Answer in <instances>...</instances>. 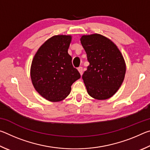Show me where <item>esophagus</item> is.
I'll use <instances>...</instances> for the list:
<instances>
[{
    "label": "esophagus",
    "instance_id": "1",
    "mask_svg": "<svg viewBox=\"0 0 150 150\" xmlns=\"http://www.w3.org/2000/svg\"><path fill=\"white\" fill-rule=\"evenodd\" d=\"M78 71H79V73H80V74L81 75H82L83 74V67H78Z\"/></svg>",
    "mask_w": 150,
    "mask_h": 150
}]
</instances>
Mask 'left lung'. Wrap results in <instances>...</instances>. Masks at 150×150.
I'll list each match as a JSON object with an SVG mask.
<instances>
[{"label":"left lung","instance_id":"obj_1","mask_svg":"<svg viewBox=\"0 0 150 150\" xmlns=\"http://www.w3.org/2000/svg\"><path fill=\"white\" fill-rule=\"evenodd\" d=\"M81 42L89 65L83 74L87 92L98 100L111 97L122 83L126 65L120 50L102 35H83Z\"/></svg>","mask_w":150,"mask_h":150}]
</instances>
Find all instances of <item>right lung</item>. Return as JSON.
I'll return each mask as SVG.
<instances>
[{
  "instance_id": "obj_1",
  "label": "right lung",
  "mask_w": 150,
  "mask_h": 150,
  "mask_svg": "<svg viewBox=\"0 0 150 150\" xmlns=\"http://www.w3.org/2000/svg\"><path fill=\"white\" fill-rule=\"evenodd\" d=\"M71 40L70 35L53 36L39 48L33 59L30 72L33 85L48 100L64 99L73 83L81 77L68 54Z\"/></svg>"
}]
</instances>
